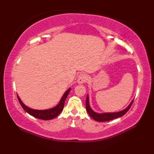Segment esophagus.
I'll list each match as a JSON object with an SVG mask.
<instances>
[{
    "instance_id": "1",
    "label": "esophagus",
    "mask_w": 154,
    "mask_h": 154,
    "mask_svg": "<svg viewBox=\"0 0 154 154\" xmlns=\"http://www.w3.org/2000/svg\"><path fill=\"white\" fill-rule=\"evenodd\" d=\"M88 79V77L86 74L82 73L77 78V83L78 84H83L85 83Z\"/></svg>"
}]
</instances>
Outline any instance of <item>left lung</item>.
I'll use <instances>...</instances> for the list:
<instances>
[{
  "mask_svg": "<svg viewBox=\"0 0 154 154\" xmlns=\"http://www.w3.org/2000/svg\"><path fill=\"white\" fill-rule=\"evenodd\" d=\"M133 101L134 99L131 101V103H130L129 105L128 106L126 109H124L122 110L119 111V112L99 113L96 112L95 111H94L91 109L89 104V97L87 94L86 99V110L88 114L90 115V116L94 120L97 121V122H106V121H109L114 119H117V118H119L124 115V114L127 112V111L130 109V108L131 107Z\"/></svg>",
  "mask_w": 154,
  "mask_h": 154,
  "instance_id": "left-lung-1",
  "label": "left lung"
}]
</instances>
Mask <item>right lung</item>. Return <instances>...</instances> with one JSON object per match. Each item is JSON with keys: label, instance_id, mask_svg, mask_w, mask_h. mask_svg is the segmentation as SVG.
Wrapping results in <instances>:
<instances>
[{"label": "right lung", "instance_id": "add662e5", "mask_svg": "<svg viewBox=\"0 0 154 154\" xmlns=\"http://www.w3.org/2000/svg\"><path fill=\"white\" fill-rule=\"evenodd\" d=\"M71 91V88L68 89L64 94L62 96L61 99H60V102L57 104L56 106L51 108V109H45V110H36V109H31V108L27 106L21 100L20 98L17 94L18 99L19 100V103L20 104V105L23 108L26 112L30 114L31 116H34L35 118H37V119H41V120H49L54 119V118L57 117L59 114H60L61 111L63 110V107H64V104H65V100L67 97V95Z\"/></svg>", "mask_w": 154, "mask_h": 154}]
</instances>
